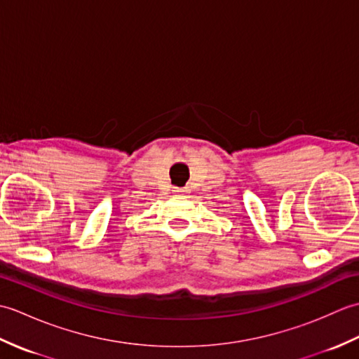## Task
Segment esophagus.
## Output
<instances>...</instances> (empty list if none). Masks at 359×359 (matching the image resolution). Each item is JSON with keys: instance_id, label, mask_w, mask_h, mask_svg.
I'll list each match as a JSON object with an SVG mask.
<instances>
[{"instance_id": "obj_1", "label": "esophagus", "mask_w": 359, "mask_h": 359, "mask_svg": "<svg viewBox=\"0 0 359 359\" xmlns=\"http://www.w3.org/2000/svg\"><path fill=\"white\" fill-rule=\"evenodd\" d=\"M174 191L179 193V194H187V193H189V189L188 188H175Z\"/></svg>"}]
</instances>
